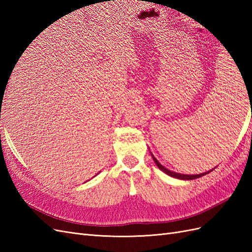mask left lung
<instances>
[{
	"mask_svg": "<svg viewBox=\"0 0 252 252\" xmlns=\"http://www.w3.org/2000/svg\"><path fill=\"white\" fill-rule=\"evenodd\" d=\"M151 154V152H150ZM151 157H152V158H154V161H155V163H156V165L158 167L159 169H161L163 172H165L166 174H168L169 177H172V178H175V179H179V180H183V181H189V180H194V179H199V178H201V177H203V175H205V174H207V173H209V172H211L213 169H211V170H209V171H206V172H203V173H200V174H183V173H178V172H174V171H171V170H169V169H167L166 167H164L161 163H159L158 159L155 158V156L151 154Z\"/></svg>",
	"mask_w": 252,
	"mask_h": 252,
	"instance_id": "1",
	"label": "left lung"
}]
</instances>
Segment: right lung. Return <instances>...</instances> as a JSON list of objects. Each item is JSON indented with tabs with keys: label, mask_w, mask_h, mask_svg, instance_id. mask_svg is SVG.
<instances>
[{
	"label": "right lung",
	"mask_w": 252,
	"mask_h": 252,
	"mask_svg": "<svg viewBox=\"0 0 252 252\" xmlns=\"http://www.w3.org/2000/svg\"><path fill=\"white\" fill-rule=\"evenodd\" d=\"M97 174H98V173H97ZM95 175H96V174H95ZM95 175H94V177H95Z\"/></svg>",
	"instance_id": "obj_1"
}]
</instances>
